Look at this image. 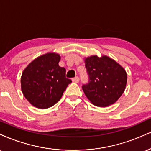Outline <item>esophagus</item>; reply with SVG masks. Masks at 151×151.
<instances>
[{
  "mask_svg": "<svg viewBox=\"0 0 151 151\" xmlns=\"http://www.w3.org/2000/svg\"><path fill=\"white\" fill-rule=\"evenodd\" d=\"M72 81H73L74 82H76V83L79 82V77H74L73 79H72Z\"/></svg>",
  "mask_w": 151,
  "mask_h": 151,
  "instance_id": "obj_1",
  "label": "esophagus"
}]
</instances>
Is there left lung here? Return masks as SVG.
<instances>
[{
    "label": "left lung",
    "mask_w": 151,
    "mask_h": 151,
    "mask_svg": "<svg viewBox=\"0 0 151 151\" xmlns=\"http://www.w3.org/2000/svg\"><path fill=\"white\" fill-rule=\"evenodd\" d=\"M89 82L83 84L84 94L93 105L106 107L113 104L125 90L127 74L113 59L104 55L86 58Z\"/></svg>",
    "instance_id": "obj_1"
}]
</instances>
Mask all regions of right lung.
<instances>
[{
	"label": "right lung",
	"instance_id": "obj_1",
	"mask_svg": "<svg viewBox=\"0 0 151 151\" xmlns=\"http://www.w3.org/2000/svg\"><path fill=\"white\" fill-rule=\"evenodd\" d=\"M60 55L47 53L34 60L23 70L21 89L24 96L38 109H47L60 101L72 80L59 66Z\"/></svg>",
	"mask_w": 151,
	"mask_h": 151
}]
</instances>
